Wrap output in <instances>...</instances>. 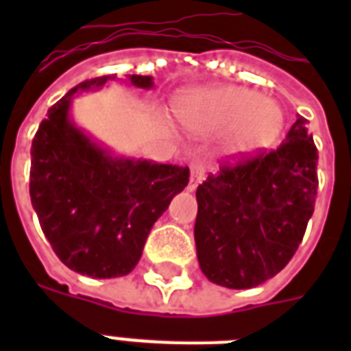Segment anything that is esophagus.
Segmentation results:
<instances>
[{
  "label": "esophagus",
  "instance_id": "1",
  "mask_svg": "<svg viewBox=\"0 0 351 351\" xmlns=\"http://www.w3.org/2000/svg\"><path fill=\"white\" fill-rule=\"evenodd\" d=\"M204 169L202 164H193L191 165V175H189V184H187V191H195L198 187V184L204 180Z\"/></svg>",
  "mask_w": 351,
  "mask_h": 351
}]
</instances>
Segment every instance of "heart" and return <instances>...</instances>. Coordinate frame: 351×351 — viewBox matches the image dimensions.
I'll list each match as a JSON object with an SVG mask.
<instances>
[{
  "label": "heart",
  "mask_w": 351,
  "mask_h": 351,
  "mask_svg": "<svg viewBox=\"0 0 351 351\" xmlns=\"http://www.w3.org/2000/svg\"><path fill=\"white\" fill-rule=\"evenodd\" d=\"M182 125L195 134L228 131L222 154L242 158L271 147L284 129L278 104L244 87H209L189 90L176 104Z\"/></svg>",
  "instance_id": "b5f03b06"
}]
</instances>
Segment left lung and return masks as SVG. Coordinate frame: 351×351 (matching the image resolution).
Instances as JSON below:
<instances>
[{
    "mask_svg": "<svg viewBox=\"0 0 351 351\" xmlns=\"http://www.w3.org/2000/svg\"><path fill=\"white\" fill-rule=\"evenodd\" d=\"M297 114L280 145L224 165L197 189L195 244L213 284L250 289L291 261L315 209L319 154Z\"/></svg>",
    "mask_w": 351,
    "mask_h": 351,
    "instance_id": "left-lung-1",
    "label": "left lung"
}]
</instances>
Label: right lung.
I'll use <instances>...</instances> for the list:
<instances>
[{"mask_svg":"<svg viewBox=\"0 0 351 351\" xmlns=\"http://www.w3.org/2000/svg\"><path fill=\"white\" fill-rule=\"evenodd\" d=\"M117 76L87 80L54 104L30 147V202L58 258L93 278L123 277L140 261L154 222L189 182V169L114 154L74 121V95ZM123 84L149 90L153 76Z\"/></svg>","mask_w":351,"mask_h":351,"instance_id":"add662e5","label":"right lung"}]
</instances>
